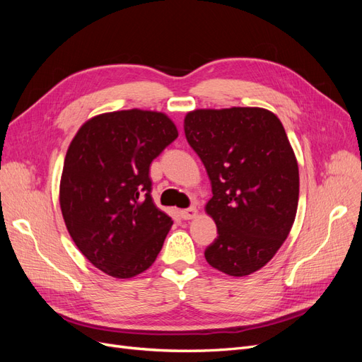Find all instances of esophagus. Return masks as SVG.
<instances>
[{
  "label": "esophagus",
  "mask_w": 362,
  "mask_h": 362,
  "mask_svg": "<svg viewBox=\"0 0 362 362\" xmlns=\"http://www.w3.org/2000/svg\"><path fill=\"white\" fill-rule=\"evenodd\" d=\"M196 216H198V208L196 206H189L185 210H181V217L184 221H190V218H194Z\"/></svg>",
  "instance_id": "esophagus-1"
}]
</instances>
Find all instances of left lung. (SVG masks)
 <instances>
[{"instance_id": "left-lung-1", "label": "left lung", "mask_w": 362, "mask_h": 362, "mask_svg": "<svg viewBox=\"0 0 362 362\" xmlns=\"http://www.w3.org/2000/svg\"><path fill=\"white\" fill-rule=\"evenodd\" d=\"M184 133L202 160L213 198L205 211L217 238L211 267L246 276L264 267L290 234L299 201V168L281 120L259 107L199 108Z\"/></svg>"}]
</instances>
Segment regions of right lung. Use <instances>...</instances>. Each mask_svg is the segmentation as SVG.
Wrapping results in <instances>:
<instances>
[{
  "label": "right lung",
  "instance_id": "1",
  "mask_svg": "<svg viewBox=\"0 0 362 362\" xmlns=\"http://www.w3.org/2000/svg\"><path fill=\"white\" fill-rule=\"evenodd\" d=\"M177 137L164 113L133 108L98 115L72 139L62 214L76 247L107 275L133 278L161 250L173 222L152 201L149 166Z\"/></svg>",
  "mask_w": 362,
  "mask_h": 362
}]
</instances>
